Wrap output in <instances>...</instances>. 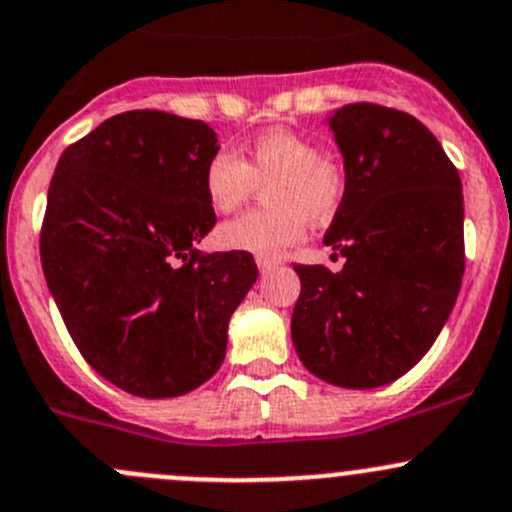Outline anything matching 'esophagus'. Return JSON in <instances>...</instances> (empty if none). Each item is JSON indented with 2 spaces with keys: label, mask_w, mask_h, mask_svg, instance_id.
<instances>
[{
  "label": "esophagus",
  "mask_w": 512,
  "mask_h": 512,
  "mask_svg": "<svg viewBox=\"0 0 512 512\" xmlns=\"http://www.w3.org/2000/svg\"><path fill=\"white\" fill-rule=\"evenodd\" d=\"M277 265H280V260H272V257H257V267H260L262 275H265V272H272Z\"/></svg>",
  "instance_id": "esophagus-1"
}]
</instances>
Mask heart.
<instances>
[{"label": "heart", "instance_id": "1", "mask_svg": "<svg viewBox=\"0 0 512 512\" xmlns=\"http://www.w3.org/2000/svg\"><path fill=\"white\" fill-rule=\"evenodd\" d=\"M262 187L270 207L225 222L217 242L230 252L277 260L305 240L307 222L325 225L337 215L347 177L335 157L292 130H270L240 155L217 152L207 162L205 195L215 212L237 210Z\"/></svg>", "mask_w": 512, "mask_h": 512}]
</instances>
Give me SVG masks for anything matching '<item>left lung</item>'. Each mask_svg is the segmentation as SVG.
I'll use <instances>...</instances> for the list:
<instances>
[{
    "mask_svg": "<svg viewBox=\"0 0 512 512\" xmlns=\"http://www.w3.org/2000/svg\"><path fill=\"white\" fill-rule=\"evenodd\" d=\"M325 122L347 177L325 245L345 265H295L292 342L320 380L370 390L418 365L453 312L465 272L463 185L413 114L360 102Z\"/></svg>",
    "mask_w": 512,
    "mask_h": 512,
    "instance_id": "left-lung-1",
    "label": "left lung"
}]
</instances>
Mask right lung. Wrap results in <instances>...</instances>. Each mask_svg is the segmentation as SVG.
<instances>
[{"label":"right lung","instance_id":"add662e5","mask_svg":"<svg viewBox=\"0 0 512 512\" xmlns=\"http://www.w3.org/2000/svg\"><path fill=\"white\" fill-rule=\"evenodd\" d=\"M200 119L135 109L64 150L47 195L44 280L84 360L137 398H177L220 370L257 280L247 252L200 255L217 217Z\"/></svg>","mask_w":512,"mask_h":512}]
</instances>
